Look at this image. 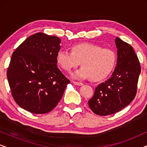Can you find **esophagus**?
<instances>
[{"label":"esophagus","instance_id":"34e87169","mask_svg":"<svg viewBox=\"0 0 147 147\" xmlns=\"http://www.w3.org/2000/svg\"><path fill=\"white\" fill-rule=\"evenodd\" d=\"M73 83H74V84H75V85H76V86H82V85H83V83H82V82H78L74 81Z\"/></svg>","mask_w":147,"mask_h":147}]
</instances>
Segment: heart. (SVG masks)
Listing matches in <instances>:
<instances>
[{"instance_id":"b5f03b06","label":"heart","mask_w":147,"mask_h":147,"mask_svg":"<svg viewBox=\"0 0 147 147\" xmlns=\"http://www.w3.org/2000/svg\"><path fill=\"white\" fill-rule=\"evenodd\" d=\"M70 51L60 50L56 55V61L67 72L75 69L81 62L82 67L74 74L75 78L102 81L112 73L117 61L113 50L91 43L75 44L71 46Z\"/></svg>"}]
</instances>
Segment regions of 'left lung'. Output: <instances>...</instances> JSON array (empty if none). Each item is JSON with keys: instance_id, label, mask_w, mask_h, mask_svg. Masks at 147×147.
<instances>
[{"instance_id": "obj_1", "label": "left lung", "mask_w": 147, "mask_h": 147, "mask_svg": "<svg viewBox=\"0 0 147 147\" xmlns=\"http://www.w3.org/2000/svg\"><path fill=\"white\" fill-rule=\"evenodd\" d=\"M117 63L111 78L96 88L88 104L92 111L99 116L117 112L129 105L137 91L141 71L140 62L133 48L116 37Z\"/></svg>"}]
</instances>
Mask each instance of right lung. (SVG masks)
Wrapping results in <instances>:
<instances>
[{
    "label": "right lung",
    "instance_id": "right-lung-1",
    "mask_svg": "<svg viewBox=\"0 0 147 147\" xmlns=\"http://www.w3.org/2000/svg\"><path fill=\"white\" fill-rule=\"evenodd\" d=\"M61 39L37 33L26 39L12 55L7 79L16 103L33 114L51 111L70 81L58 69L56 55Z\"/></svg>",
    "mask_w": 147,
    "mask_h": 147
}]
</instances>
